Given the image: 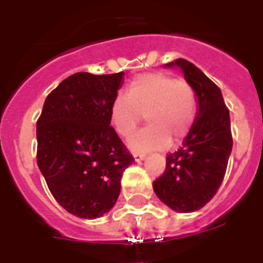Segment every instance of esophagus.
Instances as JSON below:
<instances>
[{"mask_svg":"<svg viewBox=\"0 0 263 263\" xmlns=\"http://www.w3.org/2000/svg\"><path fill=\"white\" fill-rule=\"evenodd\" d=\"M133 157H134V160H136V162H141V160L145 159L146 154H142V153H136Z\"/></svg>","mask_w":263,"mask_h":263,"instance_id":"34e87169","label":"esophagus"}]
</instances>
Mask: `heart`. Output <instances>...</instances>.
Segmentation results:
<instances>
[{"mask_svg": "<svg viewBox=\"0 0 263 263\" xmlns=\"http://www.w3.org/2000/svg\"><path fill=\"white\" fill-rule=\"evenodd\" d=\"M150 125L129 139L132 152L163 150L174 138L182 141L196 117L195 90L185 80L162 72L138 75L129 83L126 96L118 95L110 105V122L116 133L127 138L143 116Z\"/></svg>", "mask_w": 263, "mask_h": 263, "instance_id": "1", "label": "heart"}]
</instances>
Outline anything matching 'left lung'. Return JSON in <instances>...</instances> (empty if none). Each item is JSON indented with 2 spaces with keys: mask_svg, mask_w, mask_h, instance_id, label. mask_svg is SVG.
<instances>
[{
  "mask_svg": "<svg viewBox=\"0 0 263 263\" xmlns=\"http://www.w3.org/2000/svg\"><path fill=\"white\" fill-rule=\"evenodd\" d=\"M182 69L195 90L197 111L183 146L166 159V171L153 183L159 200L175 212L203 208L220 188L231 157L233 139L229 110L220 88L184 59L164 64Z\"/></svg>",
  "mask_w": 263,
  "mask_h": 263,
  "instance_id": "obj_1",
  "label": "left lung"
}]
</instances>
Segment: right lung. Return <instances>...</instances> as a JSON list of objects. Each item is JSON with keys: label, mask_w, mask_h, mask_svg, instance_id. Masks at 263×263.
<instances>
[{"label": "right lung", "mask_w": 263, "mask_h": 263, "mask_svg": "<svg viewBox=\"0 0 263 263\" xmlns=\"http://www.w3.org/2000/svg\"><path fill=\"white\" fill-rule=\"evenodd\" d=\"M124 72H78L47 96L36 122V163L55 200L80 218H97L115 206L121 178L133 163L110 126V105Z\"/></svg>", "instance_id": "1"}]
</instances>
